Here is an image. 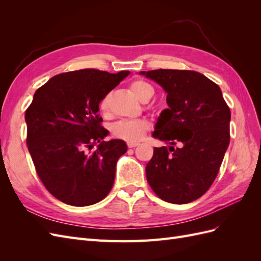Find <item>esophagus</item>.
<instances>
[{"label": "esophagus", "instance_id": "esophagus-1", "mask_svg": "<svg viewBox=\"0 0 261 261\" xmlns=\"http://www.w3.org/2000/svg\"><path fill=\"white\" fill-rule=\"evenodd\" d=\"M138 145H139L138 143H127L128 148H135V147H137Z\"/></svg>", "mask_w": 261, "mask_h": 261}]
</instances>
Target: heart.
Listing matches in <instances>:
<instances>
[{
  "label": "heart",
  "instance_id": "b5f03b06",
  "mask_svg": "<svg viewBox=\"0 0 261 261\" xmlns=\"http://www.w3.org/2000/svg\"><path fill=\"white\" fill-rule=\"evenodd\" d=\"M130 90L140 102H148L153 97V87L145 81H134L130 84ZM110 107V96L107 94L101 99L99 108L102 113H108ZM150 127L148 121L143 120H122L114 123L111 126V132L116 138L123 139L128 143H137L145 136V134Z\"/></svg>",
  "mask_w": 261,
  "mask_h": 261
}]
</instances>
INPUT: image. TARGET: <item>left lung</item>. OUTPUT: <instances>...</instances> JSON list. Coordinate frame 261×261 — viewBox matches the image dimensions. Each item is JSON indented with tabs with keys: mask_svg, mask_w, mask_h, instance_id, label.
I'll list each match as a JSON object with an SVG mask.
<instances>
[{
	"mask_svg": "<svg viewBox=\"0 0 261 261\" xmlns=\"http://www.w3.org/2000/svg\"><path fill=\"white\" fill-rule=\"evenodd\" d=\"M139 75L162 87L169 106L158 117L152 137L170 146L153 149L146 167L148 183L164 201L192 202L218 175L230 144V109L220 87L198 72L155 69Z\"/></svg>",
	"mask_w": 261,
	"mask_h": 261,
	"instance_id": "1",
	"label": "left lung"
}]
</instances>
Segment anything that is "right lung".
<instances>
[{"instance_id": "add662e5", "label": "right lung", "mask_w": 261, "mask_h": 261, "mask_svg": "<svg viewBox=\"0 0 261 261\" xmlns=\"http://www.w3.org/2000/svg\"><path fill=\"white\" fill-rule=\"evenodd\" d=\"M129 73L74 70L35 92L25 114L27 146L38 176L62 202L90 206L111 191L116 162L127 146L121 139L103 140L109 130L101 126L99 103Z\"/></svg>"}]
</instances>
